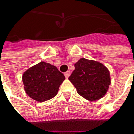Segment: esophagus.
Segmentation results:
<instances>
[{"mask_svg":"<svg viewBox=\"0 0 134 134\" xmlns=\"http://www.w3.org/2000/svg\"><path fill=\"white\" fill-rule=\"evenodd\" d=\"M64 75H65V77L66 78H68V77H69L70 75H71V71H67L66 72H65Z\"/></svg>","mask_w":134,"mask_h":134,"instance_id":"1","label":"esophagus"}]
</instances>
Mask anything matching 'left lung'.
I'll list each match as a JSON object with an SVG mask.
<instances>
[{
  "label": "left lung",
  "instance_id": "8db88e82",
  "mask_svg": "<svg viewBox=\"0 0 134 134\" xmlns=\"http://www.w3.org/2000/svg\"><path fill=\"white\" fill-rule=\"evenodd\" d=\"M69 77L77 93L88 100L103 98L110 85V71L105 65L95 60L81 58Z\"/></svg>",
  "mask_w": 134,
  "mask_h": 134
}]
</instances>
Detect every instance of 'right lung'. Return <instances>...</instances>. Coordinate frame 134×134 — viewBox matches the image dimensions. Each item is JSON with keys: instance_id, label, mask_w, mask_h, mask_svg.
<instances>
[{"instance_id": "1", "label": "right lung", "mask_w": 134, "mask_h": 134, "mask_svg": "<svg viewBox=\"0 0 134 134\" xmlns=\"http://www.w3.org/2000/svg\"><path fill=\"white\" fill-rule=\"evenodd\" d=\"M65 76L56 66L40 62L24 71L22 76L24 90L29 97L38 102L56 96Z\"/></svg>"}]
</instances>
